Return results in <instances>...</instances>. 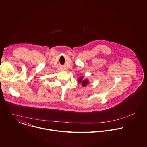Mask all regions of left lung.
I'll use <instances>...</instances> for the list:
<instances>
[{
    "instance_id": "8db88e82",
    "label": "left lung",
    "mask_w": 147,
    "mask_h": 147,
    "mask_svg": "<svg viewBox=\"0 0 147 147\" xmlns=\"http://www.w3.org/2000/svg\"><path fill=\"white\" fill-rule=\"evenodd\" d=\"M78 82L80 84H82V86L83 87H86L87 86V84H88L89 81L87 79H85V80H83V77H81L80 78H79L78 79Z\"/></svg>"
}]
</instances>
